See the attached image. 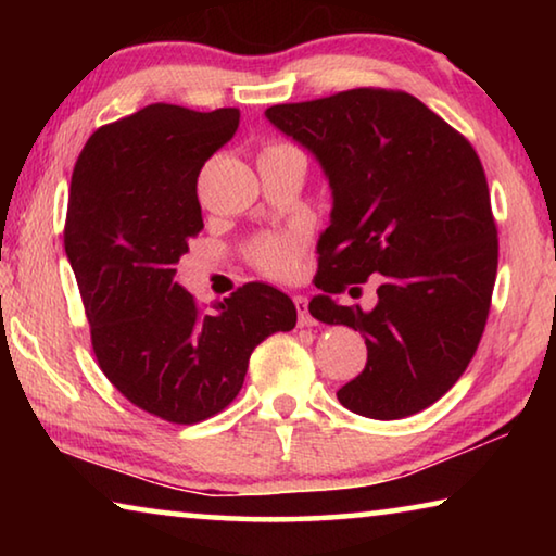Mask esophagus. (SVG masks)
<instances>
[{"label": "esophagus", "instance_id": "obj_1", "mask_svg": "<svg viewBox=\"0 0 556 556\" xmlns=\"http://www.w3.org/2000/svg\"><path fill=\"white\" fill-rule=\"evenodd\" d=\"M294 304H296V312H299V328H308L314 326L316 321L312 318V314H308V304H306V296H294Z\"/></svg>", "mask_w": 556, "mask_h": 556}]
</instances>
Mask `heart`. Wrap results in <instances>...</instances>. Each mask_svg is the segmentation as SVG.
Returning a JSON list of instances; mask_svg holds the SVG:
<instances>
[{"mask_svg": "<svg viewBox=\"0 0 556 556\" xmlns=\"http://www.w3.org/2000/svg\"><path fill=\"white\" fill-rule=\"evenodd\" d=\"M250 260L269 277H294L301 260V242L294 235H267L250 248Z\"/></svg>", "mask_w": 556, "mask_h": 556, "instance_id": "b5f03b06", "label": "heart"}]
</instances>
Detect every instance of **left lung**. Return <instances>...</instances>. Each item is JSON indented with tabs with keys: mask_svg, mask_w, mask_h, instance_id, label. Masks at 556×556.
<instances>
[{
	"mask_svg": "<svg viewBox=\"0 0 556 556\" xmlns=\"http://www.w3.org/2000/svg\"><path fill=\"white\" fill-rule=\"evenodd\" d=\"M321 164L333 195L308 312L355 328L368 363L338 390L345 409L402 419L446 394L481 343L497 271L491 193L464 135L409 92L355 88L267 108ZM372 274L370 313L334 296Z\"/></svg>",
	"mask_w": 556,
	"mask_h": 556,
	"instance_id": "obj_1",
	"label": "left lung"
}]
</instances>
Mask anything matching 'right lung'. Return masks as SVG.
Segmentation results:
<instances>
[{"mask_svg":"<svg viewBox=\"0 0 556 556\" xmlns=\"http://www.w3.org/2000/svg\"><path fill=\"white\" fill-rule=\"evenodd\" d=\"M238 125V108L156 102L100 127L71 178L65 255L100 370L131 404L174 425L228 407L252 351L296 326L294 301L262 281L213 312L176 281L188 240L203 230L199 174Z\"/></svg>","mask_w":556,"mask_h":556,"instance_id":"right-lung-1","label":"right lung"}]
</instances>
